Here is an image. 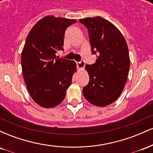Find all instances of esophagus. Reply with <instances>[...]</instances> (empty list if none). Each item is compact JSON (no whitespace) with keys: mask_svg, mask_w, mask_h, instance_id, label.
Segmentation results:
<instances>
[{"mask_svg":"<svg viewBox=\"0 0 153 153\" xmlns=\"http://www.w3.org/2000/svg\"><path fill=\"white\" fill-rule=\"evenodd\" d=\"M77 66L80 70H82L85 67V62L84 61H80V62H77Z\"/></svg>","mask_w":153,"mask_h":153,"instance_id":"obj_1","label":"esophagus"}]
</instances>
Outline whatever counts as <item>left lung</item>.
Segmentation results:
<instances>
[{"mask_svg":"<svg viewBox=\"0 0 153 153\" xmlns=\"http://www.w3.org/2000/svg\"><path fill=\"white\" fill-rule=\"evenodd\" d=\"M79 22L88 31L92 54H97L96 62L85 67L90 80L82 93L91 104L106 106L118 99L125 86L130 66L127 44L121 31L102 17Z\"/></svg>","mask_w":153,"mask_h":153,"instance_id":"1","label":"left lung"}]
</instances>
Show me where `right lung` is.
Here are the masks:
<instances>
[{
	"label": "right lung",
	"instance_id": "1",
	"mask_svg": "<svg viewBox=\"0 0 153 153\" xmlns=\"http://www.w3.org/2000/svg\"><path fill=\"white\" fill-rule=\"evenodd\" d=\"M75 19L47 16L33 26L22 52L23 76L31 97L39 106L53 108L62 102L76 72L73 60L59 58L65 32Z\"/></svg>",
	"mask_w": 153,
	"mask_h": 153
}]
</instances>
